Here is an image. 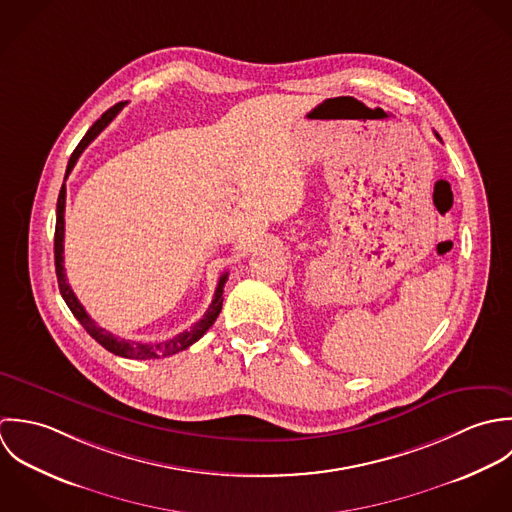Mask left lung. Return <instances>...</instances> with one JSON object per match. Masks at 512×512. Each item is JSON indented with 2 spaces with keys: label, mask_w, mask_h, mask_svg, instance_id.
<instances>
[{
  "label": "left lung",
  "mask_w": 512,
  "mask_h": 512,
  "mask_svg": "<svg viewBox=\"0 0 512 512\" xmlns=\"http://www.w3.org/2000/svg\"><path fill=\"white\" fill-rule=\"evenodd\" d=\"M435 136H437V138H439V134H437V132H435ZM439 140H441V138H439Z\"/></svg>",
  "instance_id": "1"
}]
</instances>
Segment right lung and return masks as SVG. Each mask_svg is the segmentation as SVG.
<instances>
[{
	"label": "right lung",
	"instance_id": "add662e5",
	"mask_svg": "<svg viewBox=\"0 0 512 512\" xmlns=\"http://www.w3.org/2000/svg\"><path fill=\"white\" fill-rule=\"evenodd\" d=\"M124 103L114 104L112 108H108L104 112L103 116L89 128V132L83 136V140L79 142V146L75 148V152L71 154L69 158V164H67V174H65V180L67 176L71 174V170L75 168L79 156L85 152V148L103 132L104 128L112 122V118L122 110ZM65 198H67V188L65 184L61 186V192H59V200H57V223H55V271H57V283H59V291H61V297L63 301L67 303V307L71 308V312L75 314V318L83 324V328L103 346L108 352L116 354V356H122V358H134V360H152V358H166V356H172V354H178L186 348H190L194 342H198L205 332L209 330V326L215 322L217 314L221 312V305H223V287H225V281H227V273H223L219 277V283H217V289H215V295H213V301L209 308L205 310L204 318L200 322H196L190 330L186 332H180L178 336L170 338V340H164V342H134V340H124V338H118L114 336L112 332L101 328L91 316L89 312L83 308V305L79 303V299L75 297L71 285L67 283V275H65V267H63V239H65Z\"/></svg>",
	"mask_w": 512,
	"mask_h": 512
}]
</instances>
